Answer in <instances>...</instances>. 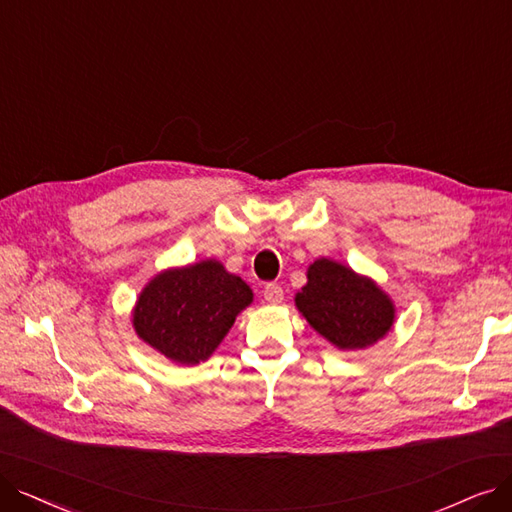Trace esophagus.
Listing matches in <instances>:
<instances>
[{"label": "esophagus", "instance_id": "34e87169", "mask_svg": "<svg viewBox=\"0 0 512 512\" xmlns=\"http://www.w3.org/2000/svg\"><path fill=\"white\" fill-rule=\"evenodd\" d=\"M264 300L269 304H279L283 300V290L279 283H267L264 285Z\"/></svg>", "mask_w": 512, "mask_h": 512}]
</instances>
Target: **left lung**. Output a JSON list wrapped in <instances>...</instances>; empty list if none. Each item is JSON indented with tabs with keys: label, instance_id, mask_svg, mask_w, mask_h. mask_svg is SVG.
Segmentation results:
<instances>
[{
	"label": "left lung",
	"instance_id": "obj_1",
	"mask_svg": "<svg viewBox=\"0 0 512 512\" xmlns=\"http://www.w3.org/2000/svg\"><path fill=\"white\" fill-rule=\"evenodd\" d=\"M296 306L313 330L342 351H355L382 340L395 321V304L370 277L344 264L319 258L306 271Z\"/></svg>",
	"mask_w": 512,
	"mask_h": 512
}]
</instances>
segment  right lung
<instances>
[{
  "label": "right lung",
  "instance_id": "right-lung-1",
  "mask_svg": "<svg viewBox=\"0 0 512 512\" xmlns=\"http://www.w3.org/2000/svg\"><path fill=\"white\" fill-rule=\"evenodd\" d=\"M254 294L218 260H201L155 275L140 292L132 325L163 357L180 365L206 361Z\"/></svg>",
  "mask_w": 512,
  "mask_h": 512
}]
</instances>
